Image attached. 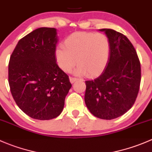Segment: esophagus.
<instances>
[{
	"mask_svg": "<svg viewBox=\"0 0 152 152\" xmlns=\"http://www.w3.org/2000/svg\"><path fill=\"white\" fill-rule=\"evenodd\" d=\"M69 79H70V83H71V84L74 83V82H76V80H77V79H76V78H75V77H70Z\"/></svg>",
	"mask_w": 152,
	"mask_h": 152,
	"instance_id": "34e87169",
	"label": "esophagus"
}]
</instances>
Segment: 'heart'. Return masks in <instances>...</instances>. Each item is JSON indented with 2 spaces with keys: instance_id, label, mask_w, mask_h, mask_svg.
Returning <instances> with one entry per match:
<instances>
[{
  "instance_id": "1",
  "label": "heart",
  "mask_w": 152,
  "mask_h": 152,
  "mask_svg": "<svg viewBox=\"0 0 152 152\" xmlns=\"http://www.w3.org/2000/svg\"><path fill=\"white\" fill-rule=\"evenodd\" d=\"M111 52L108 37L98 32H74L64 40V46L59 45L55 50L58 66L69 73L79 65L75 73L96 76L107 67Z\"/></svg>"
}]
</instances>
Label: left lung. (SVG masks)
I'll use <instances>...</instances> for the list:
<instances>
[{
	"label": "left lung",
	"mask_w": 152,
	"mask_h": 152,
	"mask_svg": "<svg viewBox=\"0 0 152 152\" xmlns=\"http://www.w3.org/2000/svg\"><path fill=\"white\" fill-rule=\"evenodd\" d=\"M99 31L110 39V59L99 77L85 82V102L93 115L112 120L123 115L134 104L141 68L137 52L125 35L110 28Z\"/></svg>",
	"instance_id": "8db88e82"
}]
</instances>
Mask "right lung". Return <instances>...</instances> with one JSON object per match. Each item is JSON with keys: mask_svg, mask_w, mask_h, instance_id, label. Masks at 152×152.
<instances>
[{"mask_svg": "<svg viewBox=\"0 0 152 152\" xmlns=\"http://www.w3.org/2000/svg\"><path fill=\"white\" fill-rule=\"evenodd\" d=\"M56 29H35L19 40L9 62V84L14 100L27 115L50 120L61 114L72 87L55 59Z\"/></svg>", "mask_w": 152, "mask_h": 152, "instance_id": "obj_1", "label": "right lung"}]
</instances>
